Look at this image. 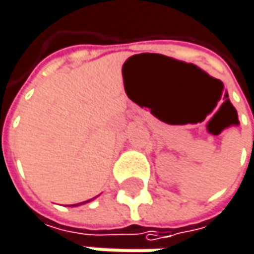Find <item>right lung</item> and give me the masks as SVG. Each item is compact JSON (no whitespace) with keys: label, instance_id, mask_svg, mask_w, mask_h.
Returning a JSON list of instances; mask_svg holds the SVG:
<instances>
[{"label":"right lung","instance_id":"obj_1","mask_svg":"<svg viewBox=\"0 0 254 254\" xmlns=\"http://www.w3.org/2000/svg\"><path fill=\"white\" fill-rule=\"evenodd\" d=\"M95 198V197H94ZM94 198H91V200H86V201H82V203H77V204H70V206H80V204H85V203H88V201H92Z\"/></svg>","mask_w":254,"mask_h":254}]
</instances>
